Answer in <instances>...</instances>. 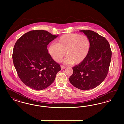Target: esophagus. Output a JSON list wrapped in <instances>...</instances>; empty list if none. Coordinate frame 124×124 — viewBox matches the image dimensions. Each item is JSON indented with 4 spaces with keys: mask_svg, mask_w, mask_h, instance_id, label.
Segmentation results:
<instances>
[{
    "mask_svg": "<svg viewBox=\"0 0 124 124\" xmlns=\"http://www.w3.org/2000/svg\"><path fill=\"white\" fill-rule=\"evenodd\" d=\"M65 68H66V67L65 66L61 65V70H63V69H65Z\"/></svg>",
    "mask_w": 124,
    "mask_h": 124,
    "instance_id": "esophagus-1",
    "label": "esophagus"
}]
</instances>
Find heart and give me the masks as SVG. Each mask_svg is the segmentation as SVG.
Returning <instances> with one entry per match:
<instances>
[{
	"mask_svg": "<svg viewBox=\"0 0 124 124\" xmlns=\"http://www.w3.org/2000/svg\"><path fill=\"white\" fill-rule=\"evenodd\" d=\"M90 41L88 37L78 33H68L62 36L58 43H52L48 46V52L56 62L64 60L66 64L79 65L86 58L90 49Z\"/></svg>",
	"mask_w": 124,
	"mask_h": 124,
	"instance_id": "1",
	"label": "heart"
}]
</instances>
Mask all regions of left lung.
<instances>
[{"label":"left lung","instance_id":"left-lung-1","mask_svg":"<svg viewBox=\"0 0 124 124\" xmlns=\"http://www.w3.org/2000/svg\"><path fill=\"white\" fill-rule=\"evenodd\" d=\"M90 41V49L85 60L72 68L69 78L71 84L77 88L87 90L94 88L102 82L108 73L112 58L109 42L97 32L81 30Z\"/></svg>","mask_w":124,"mask_h":124}]
</instances>
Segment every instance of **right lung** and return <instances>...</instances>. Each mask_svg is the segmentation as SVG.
Instances as JSON below:
<instances>
[{
	"label": "right lung",
	"instance_id": "add662e5",
	"mask_svg": "<svg viewBox=\"0 0 124 124\" xmlns=\"http://www.w3.org/2000/svg\"><path fill=\"white\" fill-rule=\"evenodd\" d=\"M58 35L46 31L33 30L22 36L13 48L12 59L18 76L32 89L41 90L50 85L61 70L53 60L47 45Z\"/></svg>",
	"mask_w": 124,
	"mask_h": 124
}]
</instances>
